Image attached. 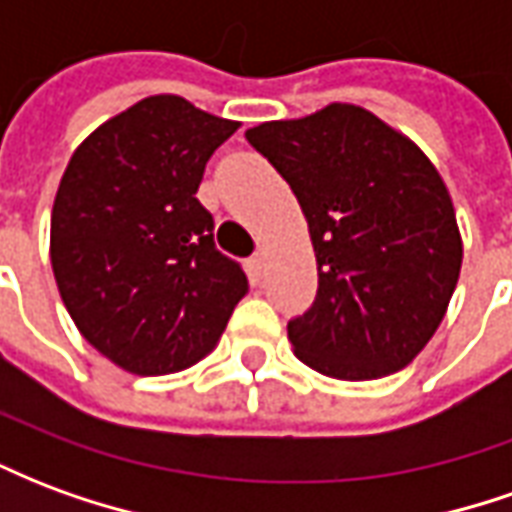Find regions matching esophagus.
<instances>
[{
    "label": "esophagus",
    "instance_id": "34e87169",
    "mask_svg": "<svg viewBox=\"0 0 512 512\" xmlns=\"http://www.w3.org/2000/svg\"><path fill=\"white\" fill-rule=\"evenodd\" d=\"M266 260H268L266 249H257L255 255L249 257V263H252V268H255V271H263V268H266Z\"/></svg>",
    "mask_w": 512,
    "mask_h": 512
}]
</instances>
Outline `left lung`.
Listing matches in <instances>:
<instances>
[{
	"mask_svg": "<svg viewBox=\"0 0 512 512\" xmlns=\"http://www.w3.org/2000/svg\"><path fill=\"white\" fill-rule=\"evenodd\" d=\"M310 227L318 293L288 323L301 362L340 381L406 367L428 345L461 274L463 244L439 169L354 104L246 131Z\"/></svg>",
	"mask_w": 512,
	"mask_h": 512,
	"instance_id": "1",
	"label": "left lung"
}]
</instances>
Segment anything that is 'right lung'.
<instances>
[{"mask_svg":"<svg viewBox=\"0 0 512 512\" xmlns=\"http://www.w3.org/2000/svg\"><path fill=\"white\" fill-rule=\"evenodd\" d=\"M238 131L180 95H150L76 147L51 211V268L76 329L134 376L186 370L219 343L249 282L194 197Z\"/></svg>","mask_w":512,"mask_h":512,"instance_id":"1","label":"right lung"}]
</instances>
